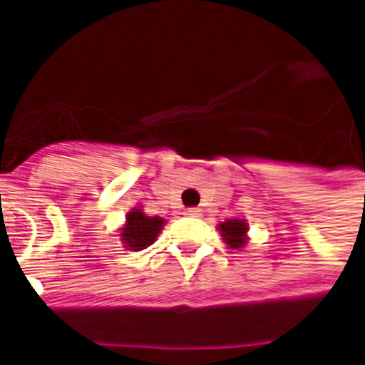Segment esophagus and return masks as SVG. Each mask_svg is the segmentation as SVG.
<instances>
[{
  "label": "esophagus",
  "mask_w": 365,
  "mask_h": 365,
  "mask_svg": "<svg viewBox=\"0 0 365 365\" xmlns=\"http://www.w3.org/2000/svg\"><path fill=\"white\" fill-rule=\"evenodd\" d=\"M186 215H188V217H199V215H201V210H199V208H188V210H186Z\"/></svg>",
  "instance_id": "1"
}]
</instances>
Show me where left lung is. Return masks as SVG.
<instances>
[{
  "instance_id": "1",
  "label": "left lung",
  "mask_w": 365,
  "mask_h": 365,
  "mask_svg": "<svg viewBox=\"0 0 365 365\" xmlns=\"http://www.w3.org/2000/svg\"><path fill=\"white\" fill-rule=\"evenodd\" d=\"M219 228L232 248H241L247 241V225L240 219H228V221L221 222Z\"/></svg>"
}]
</instances>
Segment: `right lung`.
Instances as JSON below:
<instances>
[{
  "instance_id": "obj_1",
  "label": "right lung",
  "mask_w": 365,
  "mask_h": 365,
  "mask_svg": "<svg viewBox=\"0 0 365 365\" xmlns=\"http://www.w3.org/2000/svg\"><path fill=\"white\" fill-rule=\"evenodd\" d=\"M163 225L164 219L148 217L140 210H133L128 214V225L120 235L128 247L133 250H143L153 243Z\"/></svg>"
}]
</instances>
